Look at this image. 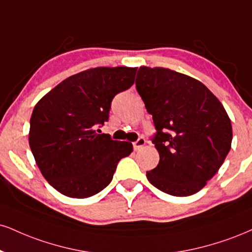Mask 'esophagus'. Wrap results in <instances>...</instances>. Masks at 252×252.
I'll return each instance as SVG.
<instances>
[{
	"mask_svg": "<svg viewBox=\"0 0 252 252\" xmlns=\"http://www.w3.org/2000/svg\"><path fill=\"white\" fill-rule=\"evenodd\" d=\"M144 144H145V139L143 137H139L137 141L134 142V149L139 150L142 147H144Z\"/></svg>",
	"mask_w": 252,
	"mask_h": 252,
	"instance_id": "esophagus-1",
	"label": "esophagus"
}]
</instances>
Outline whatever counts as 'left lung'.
Instances as JSON below:
<instances>
[{"label": "left lung", "mask_w": 252, "mask_h": 252, "mask_svg": "<svg viewBox=\"0 0 252 252\" xmlns=\"http://www.w3.org/2000/svg\"><path fill=\"white\" fill-rule=\"evenodd\" d=\"M136 89L153 115L151 141L159 154L147 178L169 195H193L214 177L231 148L225 109L204 84L170 69L141 66Z\"/></svg>", "instance_id": "1"}]
</instances>
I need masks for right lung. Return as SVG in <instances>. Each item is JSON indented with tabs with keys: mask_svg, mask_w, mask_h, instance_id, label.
<instances>
[{
	"mask_svg": "<svg viewBox=\"0 0 252 252\" xmlns=\"http://www.w3.org/2000/svg\"><path fill=\"white\" fill-rule=\"evenodd\" d=\"M137 68L88 69L65 78L35 105L29 145L51 187L72 198L102 191L132 144L97 134L107 122L111 101L134 84Z\"/></svg>",
	"mask_w": 252,
	"mask_h": 252,
	"instance_id": "add662e5",
	"label": "right lung"
}]
</instances>
